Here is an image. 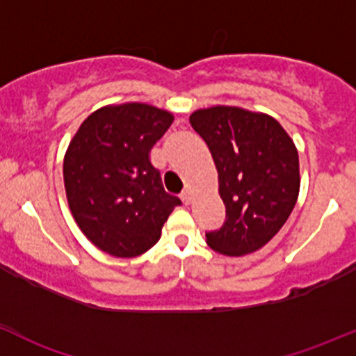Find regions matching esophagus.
Segmentation results:
<instances>
[{
	"instance_id": "obj_1",
	"label": "esophagus",
	"mask_w": 356,
	"mask_h": 356,
	"mask_svg": "<svg viewBox=\"0 0 356 356\" xmlns=\"http://www.w3.org/2000/svg\"><path fill=\"white\" fill-rule=\"evenodd\" d=\"M181 200H182V203H184V204H191V203H193V193H191L189 189H186L184 193L181 194Z\"/></svg>"
}]
</instances>
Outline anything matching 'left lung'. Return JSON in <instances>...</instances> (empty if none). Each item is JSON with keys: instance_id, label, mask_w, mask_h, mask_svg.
I'll use <instances>...</instances> for the list:
<instances>
[{"instance_id": "1", "label": "left lung", "mask_w": 356, "mask_h": 356, "mask_svg": "<svg viewBox=\"0 0 356 356\" xmlns=\"http://www.w3.org/2000/svg\"><path fill=\"white\" fill-rule=\"evenodd\" d=\"M207 141L218 172L227 220L207 242L223 256H245L264 247L285 225L300 191L293 140L264 112L213 106L189 115Z\"/></svg>"}]
</instances>
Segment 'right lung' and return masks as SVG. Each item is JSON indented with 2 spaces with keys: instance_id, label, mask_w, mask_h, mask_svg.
<instances>
[{
  "instance_id": "obj_1",
  "label": "right lung",
  "mask_w": 356,
  "mask_h": 356,
  "mask_svg": "<svg viewBox=\"0 0 356 356\" xmlns=\"http://www.w3.org/2000/svg\"><path fill=\"white\" fill-rule=\"evenodd\" d=\"M172 122V112L149 104H111L92 112L71 138L63 162L71 215L85 237L111 256L152 249L181 204L149 162L153 145Z\"/></svg>"
}]
</instances>
